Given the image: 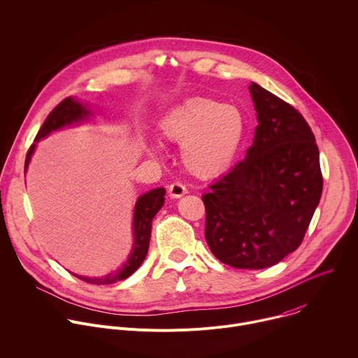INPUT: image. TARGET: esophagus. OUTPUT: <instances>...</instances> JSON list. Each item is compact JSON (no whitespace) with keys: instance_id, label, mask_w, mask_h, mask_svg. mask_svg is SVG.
Here are the masks:
<instances>
[{"instance_id":"1","label":"esophagus","mask_w":358,"mask_h":358,"mask_svg":"<svg viewBox=\"0 0 358 358\" xmlns=\"http://www.w3.org/2000/svg\"><path fill=\"white\" fill-rule=\"evenodd\" d=\"M187 194V187L182 184V182H173L170 187H169V195L171 198H181L182 195Z\"/></svg>"}]
</instances>
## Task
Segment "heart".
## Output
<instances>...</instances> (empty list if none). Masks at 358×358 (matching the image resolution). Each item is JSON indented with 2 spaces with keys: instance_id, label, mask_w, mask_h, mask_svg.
I'll return each instance as SVG.
<instances>
[{
  "instance_id": "1",
  "label": "heart",
  "mask_w": 358,
  "mask_h": 358,
  "mask_svg": "<svg viewBox=\"0 0 358 358\" xmlns=\"http://www.w3.org/2000/svg\"><path fill=\"white\" fill-rule=\"evenodd\" d=\"M162 136L181 145L184 167L198 178L229 170L245 136V119L233 105L208 96H191L173 108L159 124ZM157 153V148H149Z\"/></svg>"
}]
</instances>
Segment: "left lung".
Returning a JSON list of instances; mask_svg holds the SVG:
<instances>
[{
	"label": "left lung",
	"instance_id": "obj_1",
	"mask_svg": "<svg viewBox=\"0 0 358 358\" xmlns=\"http://www.w3.org/2000/svg\"><path fill=\"white\" fill-rule=\"evenodd\" d=\"M259 125L243 162L209 185L205 239L234 268L280 263L303 241L320 201L319 149L303 116L256 83L249 87Z\"/></svg>",
	"mask_w": 358,
	"mask_h": 358
}]
</instances>
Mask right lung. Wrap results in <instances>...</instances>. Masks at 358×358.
I'll return each instance as SVG.
<instances>
[{
	"mask_svg": "<svg viewBox=\"0 0 358 358\" xmlns=\"http://www.w3.org/2000/svg\"><path fill=\"white\" fill-rule=\"evenodd\" d=\"M91 112L80 102L74 101L73 98L63 99L46 117L42 128L39 129L35 142H39L42 138L48 136L50 132L62 129L67 125L76 124L85 119ZM36 143H34L28 153L25 160V170L28 169V164L31 162V156L35 150ZM164 188H156L152 189L136 201L135 212H134V236H135V243L132 253L128 259V262L115 273H109L108 275H103L101 278H92V277H81L76 275L77 278L88 282V284H96V285H105V284H113L116 281H122L132 275L143 263L146 259L148 250H149V241H150V233H152V222L156 213L162 209L164 205Z\"/></svg>",
	"mask_w": 358,
	"mask_h": 358,
	"instance_id": "1",
	"label": "right lung"
}]
</instances>
